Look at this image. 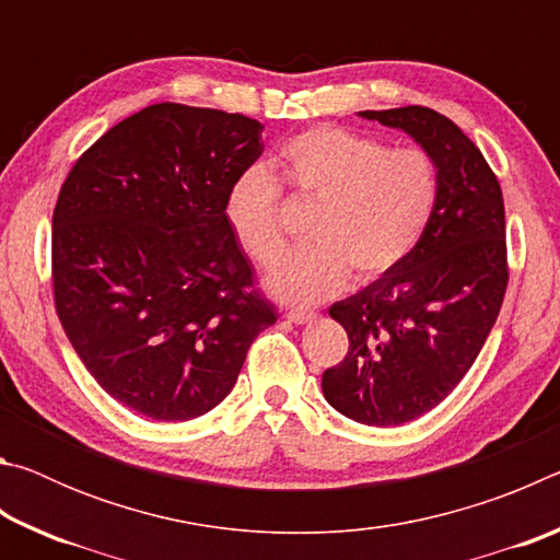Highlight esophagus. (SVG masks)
<instances>
[{"instance_id": "obj_1", "label": "esophagus", "mask_w": 560, "mask_h": 560, "mask_svg": "<svg viewBox=\"0 0 560 560\" xmlns=\"http://www.w3.org/2000/svg\"><path fill=\"white\" fill-rule=\"evenodd\" d=\"M318 314H314V311H306V308H293V311H287V318L291 320V324H311V320H316Z\"/></svg>"}]
</instances>
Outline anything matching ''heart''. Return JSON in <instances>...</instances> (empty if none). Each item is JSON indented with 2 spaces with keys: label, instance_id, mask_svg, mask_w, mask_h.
<instances>
[{
  "label": "heart",
  "instance_id": "1",
  "mask_svg": "<svg viewBox=\"0 0 560 560\" xmlns=\"http://www.w3.org/2000/svg\"><path fill=\"white\" fill-rule=\"evenodd\" d=\"M279 182L316 202L314 242L289 254L267 277L287 303H314L343 287L350 269L373 279L410 254L432 220L440 173L420 148H393L346 128L318 126L287 140L273 165L249 167L224 195V220L242 249L269 267L287 249Z\"/></svg>",
  "mask_w": 560,
  "mask_h": 560
}]
</instances>
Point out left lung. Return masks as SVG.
<instances>
[{"label":"left lung","instance_id":"1","mask_svg":"<svg viewBox=\"0 0 560 560\" xmlns=\"http://www.w3.org/2000/svg\"><path fill=\"white\" fill-rule=\"evenodd\" d=\"M402 130L440 173V197L415 249L328 314L348 334V355L324 373L340 415L393 428L430 412L477 360L504 301V197L479 148L438 110H360Z\"/></svg>","mask_w":560,"mask_h":560}]
</instances>
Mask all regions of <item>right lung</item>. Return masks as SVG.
Listing matches in <instances>:
<instances>
[{
  "instance_id": "add662e5",
  "label": "right lung",
  "mask_w": 560,
  "mask_h": 560,
  "mask_svg": "<svg viewBox=\"0 0 560 560\" xmlns=\"http://www.w3.org/2000/svg\"><path fill=\"white\" fill-rule=\"evenodd\" d=\"M261 132L240 113L155 103L96 140L59 192L56 314L103 390L153 420L220 405L277 324L224 220Z\"/></svg>"
}]
</instances>
